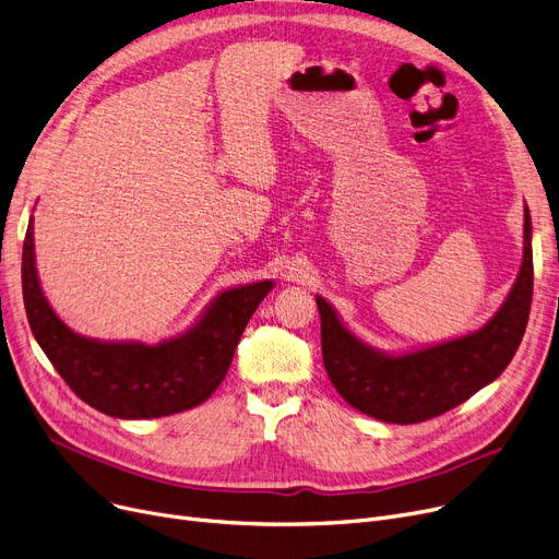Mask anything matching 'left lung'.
<instances>
[{
  "label": "left lung",
  "instance_id": "8db88e82",
  "mask_svg": "<svg viewBox=\"0 0 559 559\" xmlns=\"http://www.w3.org/2000/svg\"><path fill=\"white\" fill-rule=\"evenodd\" d=\"M321 356L340 396L385 424H419L472 399L506 371L523 340L533 304V219L523 205L519 276L478 331L409 350H383L350 331L321 295Z\"/></svg>",
  "mask_w": 559,
  "mask_h": 559
}]
</instances>
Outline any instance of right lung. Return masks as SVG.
Instances as JSON below:
<instances>
[{
	"mask_svg": "<svg viewBox=\"0 0 559 559\" xmlns=\"http://www.w3.org/2000/svg\"><path fill=\"white\" fill-rule=\"evenodd\" d=\"M272 289L274 281L226 287L188 331L156 344L97 340L74 333L49 306L36 270L34 217L22 249V295L36 342L81 401L115 419L169 417L209 399Z\"/></svg>",
	"mask_w": 559,
	"mask_h": 559,
	"instance_id": "obj_1",
	"label": "right lung"
}]
</instances>
